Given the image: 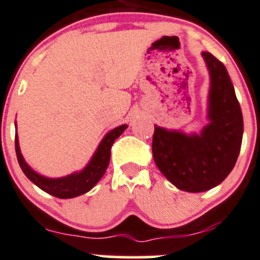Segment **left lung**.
<instances>
[{"label": "left lung", "instance_id": "obj_1", "mask_svg": "<svg viewBox=\"0 0 260 260\" xmlns=\"http://www.w3.org/2000/svg\"><path fill=\"white\" fill-rule=\"evenodd\" d=\"M210 73L208 119L200 135H185L154 125L152 153L159 171L177 188L203 192L215 187L234 169L243 140V114L226 68L208 51Z\"/></svg>", "mask_w": 260, "mask_h": 260}]
</instances>
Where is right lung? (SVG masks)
<instances>
[{
  "label": "right lung",
  "mask_w": 260,
  "mask_h": 260,
  "mask_svg": "<svg viewBox=\"0 0 260 260\" xmlns=\"http://www.w3.org/2000/svg\"><path fill=\"white\" fill-rule=\"evenodd\" d=\"M125 128H127V125L123 124L107 133L106 137L102 140L101 145L96 148L95 153L93 154L91 159L89 161V164L80 172H75V174L69 175V176L60 177V179H48V177L41 176L38 172L34 171L26 164L22 154H21L16 135V137H15V149H16L17 161L26 177L43 191L59 199L77 198V196L83 195V193L91 190L96 185V182L103 177L104 172L107 171V167L109 165V159H111L112 145L124 132Z\"/></svg>",
  "instance_id": "right-lung-1"
}]
</instances>
